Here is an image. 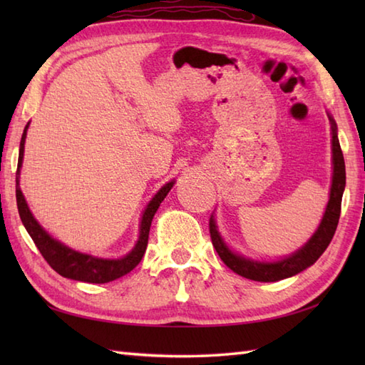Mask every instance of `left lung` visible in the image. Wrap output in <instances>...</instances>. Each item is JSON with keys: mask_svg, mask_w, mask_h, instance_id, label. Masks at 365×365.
I'll list each match as a JSON object with an SVG mask.
<instances>
[{"mask_svg": "<svg viewBox=\"0 0 365 365\" xmlns=\"http://www.w3.org/2000/svg\"><path fill=\"white\" fill-rule=\"evenodd\" d=\"M328 118L331 122V144H332V182H331V191H329V200L328 205L324 208L322 222L319 224V229L314 232V235L307 240L304 246H301L298 251L287 255L279 260H254L250 257H245L242 254H237L232 251L221 237L218 226H216L215 216L210 218V237L212 243L215 246L216 252L221 257V260L234 271V273L243 276L251 281L259 282H276L281 279L292 277L294 274L301 273L302 269L309 268L319 260L320 255L324 250L329 246L332 237L339 224L340 216V205H342V196L345 190V161L344 153L340 149V143L337 138V123L332 119V115L328 113Z\"/></svg>", "mask_w": 365, "mask_h": 365, "instance_id": "1", "label": "left lung"}]
</instances>
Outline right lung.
I'll return each mask as SVG.
<instances>
[{
  "label": "right lung",
  "mask_w": 365,
  "mask_h": 365,
  "mask_svg": "<svg viewBox=\"0 0 365 365\" xmlns=\"http://www.w3.org/2000/svg\"><path fill=\"white\" fill-rule=\"evenodd\" d=\"M28 125L23 130L21 141H20V150H19V166H17V177H15V196H17V207L20 213V220L23 226L28 230V234L33 238L37 250L41 251L43 259L48 262V265L56 271L58 274L64 276L67 279H73V281L81 282H91V284H106L111 282L114 279H119L130 273L139 262H141L143 255L145 252L147 242H149V230L155 213H157L160 204L165 200L170 188L174 187L175 180H170L157 191L150 202L145 205L144 212L141 215V222H139V237L135 243L133 250L128 254L119 259H105L97 257L92 254H84L80 251H75L72 247L61 243L59 240L53 238L48 232H46L37 220L31 213L29 207L26 204V199L23 196L20 190V169L23 163V153H25V141H26V131Z\"/></svg>",
  "instance_id": "add662e5"
}]
</instances>
